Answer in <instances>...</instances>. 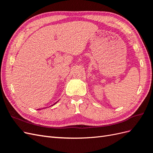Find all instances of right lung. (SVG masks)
Instances as JSON below:
<instances>
[{
	"instance_id": "obj_1",
	"label": "right lung",
	"mask_w": 153,
	"mask_h": 153,
	"mask_svg": "<svg viewBox=\"0 0 153 153\" xmlns=\"http://www.w3.org/2000/svg\"><path fill=\"white\" fill-rule=\"evenodd\" d=\"M57 102H56V103H57ZM55 103H54V104H55ZM54 104H53V105H54Z\"/></svg>"
}]
</instances>
